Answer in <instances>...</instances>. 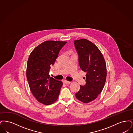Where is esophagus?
Listing matches in <instances>:
<instances>
[{
	"label": "esophagus",
	"mask_w": 133,
	"mask_h": 133,
	"mask_svg": "<svg viewBox=\"0 0 133 133\" xmlns=\"http://www.w3.org/2000/svg\"><path fill=\"white\" fill-rule=\"evenodd\" d=\"M63 83H64V84H70V83H71V82L66 81L65 80H64L63 81Z\"/></svg>",
	"instance_id": "1"
}]
</instances>
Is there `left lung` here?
<instances>
[{
	"mask_svg": "<svg viewBox=\"0 0 133 133\" xmlns=\"http://www.w3.org/2000/svg\"><path fill=\"white\" fill-rule=\"evenodd\" d=\"M74 45L81 70L86 73V84L80 85L76 98L84 103L93 101L101 93L107 76L106 64L101 51L87 39L75 40Z\"/></svg>",
	"mask_w": 133,
	"mask_h": 133,
	"instance_id": "8db88e82",
	"label": "left lung"
}]
</instances>
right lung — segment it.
I'll return each instance as SVG.
<instances>
[{"label": "right lung", "mask_w": 133, "mask_h": 133, "mask_svg": "<svg viewBox=\"0 0 133 133\" xmlns=\"http://www.w3.org/2000/svg\"><path fill=\"white\" fill-rule=\"evenodd\" d=\"M67 42L46 41L39 45L28 58L26 77L32 94L39 102L49 105L56 101L63 85L50 77L51 67Z\"/></svg>", "instance_id": "right-lung-1"}]
</instances>
